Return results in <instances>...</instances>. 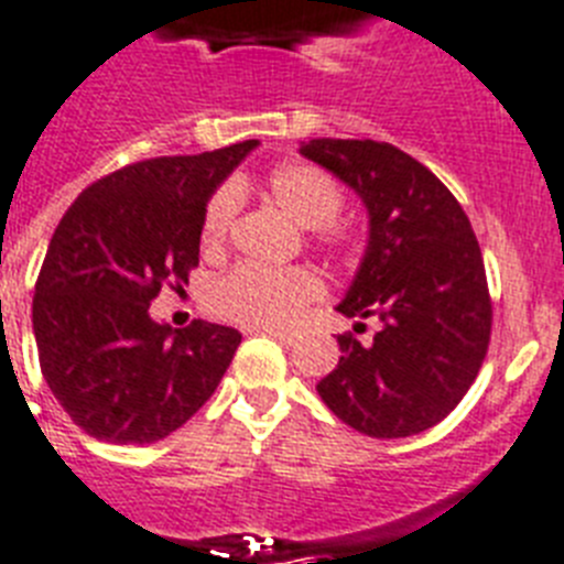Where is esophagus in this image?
<instances>
[{
    "label": "esophagus",
    "mask_w": 564,
    "mask_h": 564,
    "mask_svg": "<svg viewBox=\"0 0 564 564\" xmlns=\"http://www.w3.org/2000/svg\"><path fill=\"white\" fill-rule=\"evenodd\" d=\"M256 332L268 334V337L279 339V343H285V346H293V343H296V337H300V334L288 332V328H256Z\"/></svg>",
    "instance_id": "34e87169"
}]
</instances>
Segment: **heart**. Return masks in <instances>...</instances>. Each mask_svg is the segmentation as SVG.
Returning <instances> with one entry per match:
<instances>
[{"mask_svg": "<svg viewBox=\"0 0 564 564\" xmlns=\"http://www.w3.org/2000/svg\"><path fill=\"white\" fill-rule=\"evenodd\" d=\"M268 195L300 227H319L328 239H343L332 225L343 207V189L328 172L311 164H282L268 175ZM239 209L236 187H221L209 198L202 218L204 250L216 253L230 236ZM323 293V282L308 268H264L236 264L213 279L204 293L207 308L241 325H285Z\"/></svg>", "mask_w": 564, "mask_h": 564, "instance_id": "obj_1", "label": "heart"}]
</instances>
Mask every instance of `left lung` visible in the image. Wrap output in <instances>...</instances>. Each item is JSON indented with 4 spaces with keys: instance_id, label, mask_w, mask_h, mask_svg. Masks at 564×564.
I'll list each match as a JSON object with an SVG mask.
<instances>
[{
    "instance_id": "obj_1",
    "label": "left lung",
    "mask_w": 564,
    "mask_h": 564,
    "mask_svg": "<svg viewBox=\"0 0 564 564\" xmlns=\"http://www.w3.org/2000/svg\"><path fill=\"white\" fill-rule=\"evenodd\" d=\"M300 155L366 207V253L337 311L380 319L366 346L337 337L343 357L316 392L362 435H417L458 406L487 355L492 305L476 232L455 195L392 143L314 138Z\"/></svg>"
}]
</instances>
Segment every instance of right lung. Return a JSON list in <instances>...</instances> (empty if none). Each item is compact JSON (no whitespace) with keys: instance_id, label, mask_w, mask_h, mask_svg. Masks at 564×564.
Segmentation results:
<instances>
[{"instance_id":"right-lung-1","label":"right lung","mask_w":564,"mask_h":564,"mask_svg":"<svg viewBox=\"0 0 564 564\" xmlns=\"http://www.w3.org/2000/svg\"><path fill=\"white\" fill-rule=\"evenodd\" d=\"M256 147L123 166L83 189L51 236L34 288L40 369L91 438L155 444L221 383L241 334L204 319L172 328L149 302L187 285L207 202Z\"/></svg>"}]
</instances>
